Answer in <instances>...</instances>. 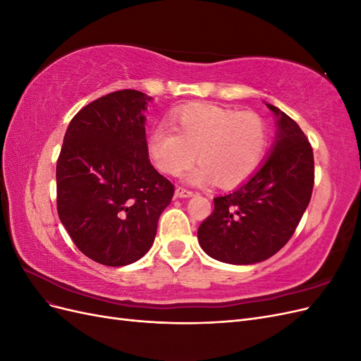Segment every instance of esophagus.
<instances>
[{
    "label": "esophagus",
    "mask_w": 361,
    "mask_h": 361,
    "mask_svg": "<svg viewBox=\"0 0 361 361\" xmlns=\"http://www.w3.org/2000/svg\"><path fill=\"white\" fill-rule=\"evenodd\" d=\"M174 195L179 199H183V197H191V195H194V191L191 190H187V188H182V187H178L176 191H174Z\"/></svg>",
    "instance_id": "34e87169"
}]
</instances>
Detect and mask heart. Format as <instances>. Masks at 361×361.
<instances>
[{"instance_id":"heart-1","label":"heart","mask_w":361,"mask_h":361,"mask_svg":"<svg viewBox=\"0 0 361 361\" xmlns=\"http://www.w3.org/2000/svg\"><path fill=\"white\" fill-rule=\"evenodd\" d=\"M149 135V154L157 169L178 176L195 158L200 164L185 179L194 185L216 182L235 188L259 169L268 147V128L259 114L209 104H191Z\"/></svg>"}]
</instances>
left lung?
<instances>
[{"label":"left lung","instance_id":"8db88e82","mask_svg":"<svg viewBox=\"0 0 361 361\" xmlns=\"http://www.w3.org/2000/svg\"><path fill=\"white\" fill-rule=\"evenodd\" d=\"M267 106L277 117L271 155L238 190L214 199V212L197 231L200 247L226 264L251 265L274 256L292 238L312 197L309 140L288 114Z\"/></svg>","mask_w":361,"mask_h":361}]
</instances>
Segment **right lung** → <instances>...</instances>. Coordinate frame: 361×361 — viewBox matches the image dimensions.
Instances as JSON below:
<instances>
[{
  "label": "right lung",
  "instance_id": "1",
  "mask_svg": "<svg viewBox=\"0 0 361 361\" xmlns=\"http://www.w3.org/2000/svg\"><path fill=\"white\" fill-rule=\"evenodd\" d=\"M150 97L118 90L85 105L68 126L57 159V211L81 253L106 267L150 250L174 185L149 161Z\"/></svg>",
  "mask_w": 361,
  "mask_h": 361
}]
</instances>
